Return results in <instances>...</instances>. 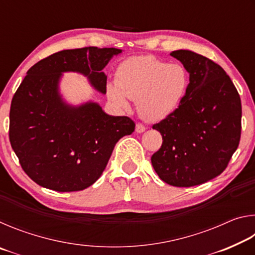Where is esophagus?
<instances>
[{"instance_id": "1", "label": "esophagus", "mask_w": 255, "mask_h": 255, "mask_svg": "<svg viewBox=\"0 0 255 255\" xmlns=\"http://www.w3.org/2000/svg\"><path fill=\"white\" fill-rule=\"evenodd\" d=\"M146 130V127L144 126L143 124H137L136 125V132L140 133V132H144Z\"/></svg>"}]
</instances>
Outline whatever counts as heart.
<instances>
[{
  "instance_id": "1",
  "label": "heart",
  "mask_w": 255,
  "mask_h": 255,
  "mask_svg": "<svg viewBox=\"0 0 255 255\" xmlns=\"http://www.w3.org/2000/svg\"><path fill=\"white\" fill-rule=\"evenodd\" d=\"M188 88V73L180 64H167L155 56H133L117 68L116 83L107 85L108 98L120 109L137 101L140 117L157 122L176 110Z\"/></svg>"
}]
</instances>
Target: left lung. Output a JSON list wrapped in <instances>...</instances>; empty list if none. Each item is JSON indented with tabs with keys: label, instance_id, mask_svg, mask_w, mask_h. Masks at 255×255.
Returning <instances> with one entry per match:
<instances>
[{
	"label": "left lung",
	"instance_id": "obj_1",
	"mask_svg": "<svg viewBox=\"0 0 255 255\" xmlns=\"http://www.w3.org/2000/svg\"><path fill=\"white\" fill-rule=\"evenodd\" d=\"M189 73L185 96L174 112L154 125L161 148L152 156L157 175L174 187H193L226 169L241 138V98L230 76L191 50L172 51Z\"/></svg>",
	"mask_w": 255,
	"mask_h": 255
}]
</instances>
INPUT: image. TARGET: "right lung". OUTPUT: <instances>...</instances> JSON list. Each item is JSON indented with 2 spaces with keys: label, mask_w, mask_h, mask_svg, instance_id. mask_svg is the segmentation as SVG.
<instances>
[{
  "label": "right lung",
  "mask_w": 255,
  "mask_h": 255,
  "mask_svg": "<svg viewBox=\"0 0 255 255\" xmlns=\"http://www.w3.org/2000/svg\"><path fill=\"white\" fill-rule=\"evenodd\" d=\"M122 51L66 49L27 72L12 99L8 136L23 171L37 184L59 192L86 189L101 176L117 141L135 130L130 118L108 115L93 101L70 105L59 91L63 73L75 72L106 94L102 70Z\"/></svg>",
  "instance_id": "right-lung-1"
}]
</instances>
